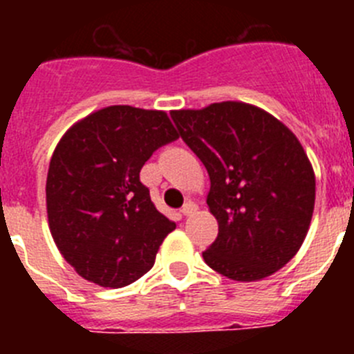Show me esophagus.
I'll return each instance as SVG.
<instances>
[{
  "instance_id": "1",
  "label": "esophagus",
  "mask_w": 354,
  "mask_h": 354,
  "mask_svg": "<svg viewBox=\"0 0 354 354\" xmlns=\"http://www.w3.org/2000/svg\"><path fill=\"white\" fill-rule=\"evenodd\" d=\"M180 212H183L184 216H192V214H195V212H196V205L193 204L192 200H187L186 204L183 205V209H180Z\"/></svg>"
}]
</instances>
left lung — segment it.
Returning a JSON list of instances; mask_svg holds the SVG:
<instances>
[{
    "label": "left lung",
    "mask_w": 354,
    "mask_h": 354,
    "mask_svg": "<svg viewBox=\"0 0 354 354\" xmlns=\"http://www.w3.org/2000/svg\"><path fill=\"white\" fill-rule=\"evenodd\" d=\"M211 179L218 237L209 268L237 282L270 277L298 253L310 227L315 175L292 131L264 109L225 101L170 111Z\"/></svg>",
    "instance_id": "obj_1"
}]
</instances>
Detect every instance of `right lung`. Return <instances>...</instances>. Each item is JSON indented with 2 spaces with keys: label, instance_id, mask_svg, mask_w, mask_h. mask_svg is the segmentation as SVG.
Masks as SVG:
<instances>
[{
  "label": "right lung",
  "instance_id": "add662e5",
  "mask_svg": "<svg viewBox=\"0 0 354 354\" xmlns=\"http://www.w3.org/2000/svg\"><path fill=\"white\" fill-rule=\"evenodd\" d=\"M177 138L165 111L133 106L93 111L62 136L46 183L49 230L84 280L118 289L154 266L175 223L152 204L140 170Z\"/></svg>",
  "mask_w": 354,
  "mask_h": 354
}]
</instances>
